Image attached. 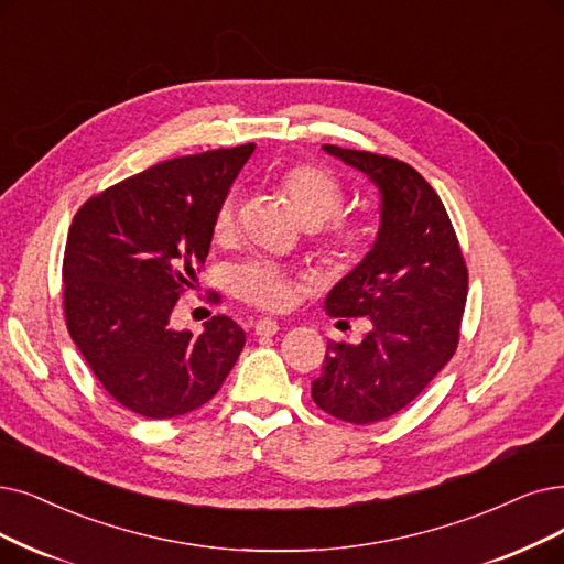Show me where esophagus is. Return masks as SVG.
I'll use <instances>...</instances> for the list:
<instances>
[{"label":"esophagus","mask_w":564,"mask_h":564,"mask_svg":"<svg viewBox=\"0 0 564 564\" xmlns=\"http://www.w3.org/2000/svg\"><path fill=\"white\" fill-rule=\"evenodd\" d=\"M278 330H280V324H278L275 319L263 317V319H259V322L254 324V333L261 335V337H273Z\"/></svg>","instance_id":"esophagus-1"}]
</instances>
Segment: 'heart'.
Segmentation results:
<instances>
[{
  "label": "heart",
  "mask_w": 564,
  "mask_h": 564,
  "mask_svg": "<svg viewBox=\"0 0 564 564\" xmlns=\"http://www.w3.org/2000/svg\"><path fill=\"white\" fill-rule=\"evenodd\" d=\"M278 192L286 198L303 227L317 231L319 250L328 261H347L360 250L364 234L358 224L349 217L335 215L345 200V187L335 173L314 164L291 166L280 175ZM234 234L236 198L229 194L213 217V238L215 242H229ZM231 291L257 307L284 310L294 301L296 280L273 263L254 261L240 265L231 275Z\"/></svg>",
  "instance_id": "heart-1"
}]
</instances>
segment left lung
<instances>
[{"label":"left lung","instance_id":"obj_1","mask_svg":"<svg viewBox=\"0 0 564 564\" xmlns=\"http://www.w3.org/2000/svg\"><path fill=\"white\" fill-rule=\"evenodd\" d=\"M381 194L372 250L324 301L328 317H368L358 345L328 343L312 400L368 425L400 412L452 360L467 301V265L437 192L393 156L324 145Z\"/></svg>","mask_w":564,"mask_h":564}]
</instances>
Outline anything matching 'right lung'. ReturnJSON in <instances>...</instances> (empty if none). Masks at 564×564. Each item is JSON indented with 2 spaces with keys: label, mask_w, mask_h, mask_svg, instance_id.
Masks as SVG:
<instances>
[{
  "label": "right lung",
  "mask_w": 564,
  "mask_h": 564,
  "mask_svg": "<svg viewBox=\"0 0 564 564\" xmlns=\"http://www.w3.org/2000/svg\"><path fill=\"white\" fill-rule=\"evenodd\" d=\"M254 143L175 156L87 198L62 263L64 317L101 387L145 419L206 404L245 347L217 314L204 333L173 330L171 312L206 263L213 217Z\"/></svg>",
  "instance_id": "1"
}]
</instances>
